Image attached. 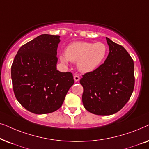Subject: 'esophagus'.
I'll return each instance as SVG.
<instances>
[{"instance_id":"obj_1","label":"esophagus","mask_w":149,"mask_h":149,"mask_svg":"<svg viewBox=\"0 0 149 149\" xmlns=\"http://www.w3.org/2000/svg\"><path fill=\"white\" fill-rule=\"evenodd\" d=\"M74 79L76 82H78V81L80 80V77H79V75L75 74V75H74Z\"/></svg>"}]
</instances>
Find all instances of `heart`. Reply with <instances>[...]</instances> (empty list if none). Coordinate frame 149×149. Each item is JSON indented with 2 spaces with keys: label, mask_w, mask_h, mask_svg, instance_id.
Instances as JSON below:
<instances>
[{
  "label": "heart",
  "mask_w": 149,
  "mask_h": 149,
  "mask_svg": "<svg viewBox=\"0 0 149 149\" xmlns=\"http://www.w3.org/2000/svg\"><path fill=\"white\" fill-rule=\"evenodd\" d=\"M107 54V46L103 42L77 41L69 44L65 49V56H61L60 58L64 64L68 60L77 62L79 70L86 73L96 69L105 60Z\"/></svg>",
  "instance_id": "heart-1"
}]
</instances>
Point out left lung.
Returning <instances> with one entry per match:
<instances>
[{
  "label": "left lung",
  "instance_id": "obj_1",
  "mask_svg": "<svg viewBox=\"0 0 149 149\" xmlns=\"http://www.w3.org/2000/svg\"><path fill=\"white\" fill-rule=\"evenodd\" d=\"M109 54L94 70L82 75L85 109L97 115L119 111L129 100L135 84L134 61L123 46L107 37Z\"/></svg>",
  "mask_w": 149,
  "mask_h": 149
}]
</instances>
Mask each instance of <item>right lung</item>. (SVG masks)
I'll use <instances>...</instances> for the list:
<instances>
[{"mask_svg": "<svg viewBox=\"0 0 149 149\" xmlns=\"http://www.w3.org/2000/svg\"><path fill=\"white\" fill-rule=\"evenodd\" d=\"M60 36L41 34L22 45L11 66L16 99L34 114L53 113L62 107L74 84L72 74L56 68Z\"/></svg>", "mask_w": 149, "mask_h": 149, "instance_id": "1", "label": "right lung"}]
</instances>
